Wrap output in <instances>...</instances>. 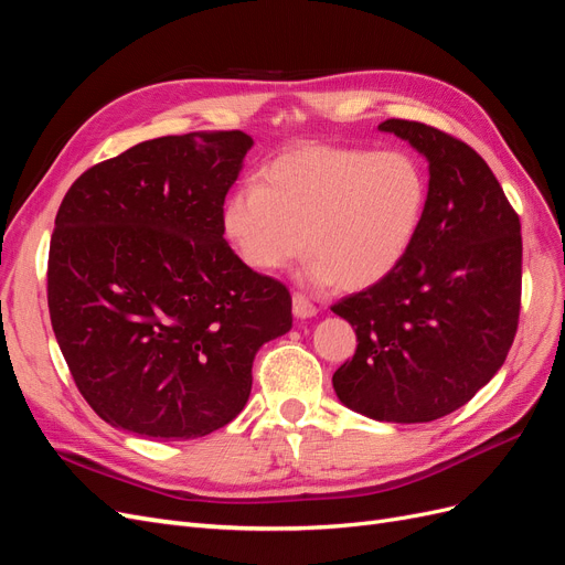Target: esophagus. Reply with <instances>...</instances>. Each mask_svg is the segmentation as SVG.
<instances>
[{
  "mask_svg": "<svg viewBox=\"0 0 565 565\" xmlns=\"http://www.w3.org/2000/svg\"><path fill=\"white\" fill-rule=\"evenodd\" d=\"M292 313L297 316V318H313L316 313H318V309H316V306L309 301V299H306L303 295H295L292 297Z\"/></svg>",
  "mask_w": 565,
  "mask_h": 565,
  "instance_id": "1",
  "label": "esophagus"
}]
</instances>
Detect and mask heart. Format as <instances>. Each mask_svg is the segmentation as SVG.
Listing matches in <instances>:
<instances>
[{"instance_id": "1", "label": "heart", "mask_w": 565, "mask_h": 565, "mask_svg": "<svg viewBox=\"0 0 565 565\" xmlns=\"http://www.w3.org/2000/svg\"><path fill=\"white\" fill-rule=\"evenodd\" d=\"M429 181L407 150L306 143L282 152L228 198L224 233L262 273L306 252L309 276L365 289L401 266L424 221Z\"/></svg>"}]
</instances>
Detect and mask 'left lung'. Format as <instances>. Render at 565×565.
Wrapping results in <instances>:
<instances>
[{
  "label": "left lung",
  "instance_id": "1",
  "mask_svg": "<svg viewBox=\"0 0 565 565\" xmlns=\"http://www.w3.org/2000/svg\"><path fill=\"white\" fill-rule=\"evenodd\" d=\"M380 131L429 162V200L401 266L332 306L358 337L332 384L370 419L434 422L469 403L507 361L521 311V221L465 141L409 119H386Z\"/></svg>",
  "mask_w": 565,
  "mask_h": 565
}]
</instances>
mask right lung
Masks as SVG:
<instances>
[{
    "mask_svg": "<svg viewBox=\"0 0 565 565\" xmlns=\"http://www.w3.org/2000/svg\"><path fill=\"white\" fill-rule=\"evenodd\" d=\"M243 131L162 136L94 164L49 247V316L79 393L115 429L207 436L241 415L254 355L292 328L287 287L224 241Z\"/></svg>",
    "mask_w": 565,
    "mask_h": 565,
    "instance_id": "obj_1",
    "label": "right lung"
}]
</instances>
